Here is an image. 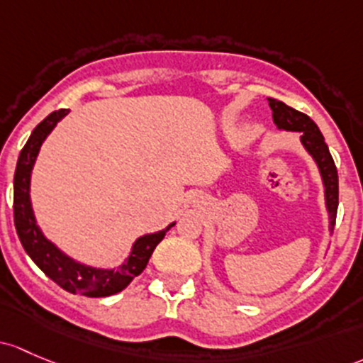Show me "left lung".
Here are the masks:
<instances>
[{
	"label": "left lung",
	"mask_w": 363,
	"mask_h": 363,
	"mask_svg": "<svg viewBox=\"0 0 363 363\" xmlns=\"http://www.w3.org/2000/svg\"><path fill=\"white\" fill-rule=\"evenodd\" d=\"M269 108L273 111V123L278 130L299 132L301 144L316 163L322 177L323 196H325V208L329 213V231H334L335 213H337L339 203V184H337V169L334 165V160L330 156L329 146L325 144L322 132L318 130L315 121L304 113L296 111L291 106L284 104L277 99H268Z\"/></svg>",
	"instance_id": "8db88e82"
}]
</instances>
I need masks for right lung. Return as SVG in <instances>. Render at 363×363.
<instances>
[{"instance_id": "1", "label": "right lung", "mask_w": 363, "mask_h": 363, "mask_svg": "<svg viewBox=\"0 0 363 363\" xmlns=\"http://www.w3.org/2000/svg\"><path fill=\"white\" fill-rule=\"evenodd\" d=\"M67 113H69V109H59V111L48 114L34 128L26 146L22 147L21 155H18L13 177L15 230H17L22 247L28 252L29 257L36 262L38 268L57 285H60L64 291L86 297H108L127 289L133 278L144 272L152 250L156 249V245L162 242L163 236L175 223H170L165 230L139 236L133 242L125 261L118 268H95V266L76 261L45 236V233L38 226L36 216L33 211L30 175H33L34 163H36L45 139L50 135L57 123Z\"/></svg>"}]
</instances>
